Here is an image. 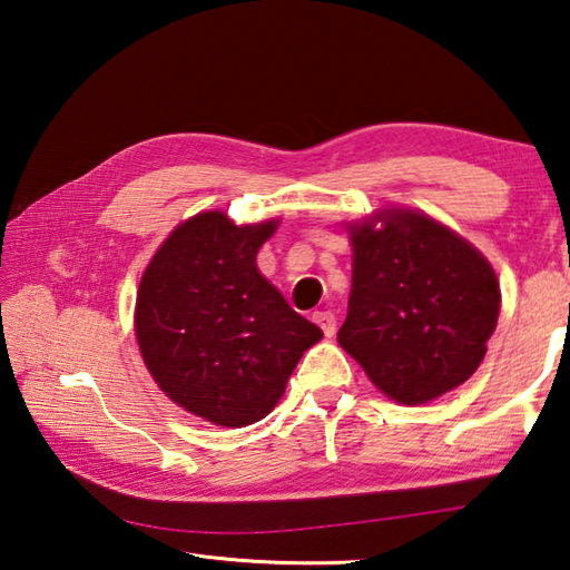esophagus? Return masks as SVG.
Masks as SVG:
<instances>
[{
  "label": "esophagus",
  "instance_id": "obj_1",
  "mask_svg": "<svg viewBox=\"0 0 570 570\" xmlns=\"http://www.w3.org/2000/svg\"><path fill=\"white\" fill-rule=\"evenodd\" d=\"M314 321L318 323L321 331H323V336H326V338H331L333 333H336V316H333L331 311H316Z\"/></svg>",
  "mask_w": 570,
  "mask_h": 570
}]
</instances>
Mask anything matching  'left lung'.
Masks as SVG:
<instances>
[{
  "mask_svg": "<svg viewBox=\"0 0 570 570\" xmlns=\"http://www.w3.org/2000/svg\"><path fill=\"white\" fill-rule=\"evenodd\" d=\"M348 232L353 286L341 348L403 405L430 403L470 381L499 318L492 264L415 209H377Z\"/></svg>",
  "mask_w": 570,
  "mask_h": 570,
  "instance_id": "1",
  "label": "left lung"
}]
</instances>
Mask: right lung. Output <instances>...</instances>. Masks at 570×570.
<instances>
[{"label": "right lung", "mask_w": 570, "mask_h": 570, "mask_svg": "<svg viewBox=\"0 0 570 570\" xmlns=\"http://www.w3.org/2000/svg\"><path fill=\"white\" fill-rule=\"evenodd\" d=\"M278 219L234 225L199 212L173 229L140 278L136 338L155 383L212 425L269 415L306 348L323 338L256 269Z\"/></svg>", "instance_id": "1"}]
</instances>
